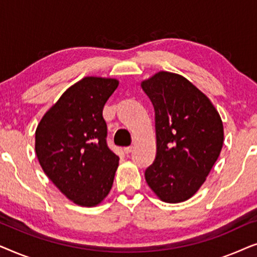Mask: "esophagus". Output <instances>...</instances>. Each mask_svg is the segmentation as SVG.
I'll return each instance as SVG.
<instances>
[{
  "label": "esophagus",
  "mask_w": 257,
  "mask_h": 257,
  "mask_svg": "<svg viewBox=\"0 0 257 257\" xmlns=\"http://www.w3.org/2000/svg\"><path fill=\"white\" fill-rule=\"evenodd\" d=\"M132 151H133V146H126V147H124V152H125L126 154L131 153Z\"/></svg>",
  "instance_id": "34e87169"
}]
</instances>
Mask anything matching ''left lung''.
Returning a JSON list of instances; mask_svg holds the SVG:
<instances>
[{
    "label": "left lung",
    "instance_id": "left-lung-1",
    "mask_svg": "<svg viewBox=\"0 0 257 257\" xmlns=\"http://www.w3.org/2000/svg\"><path fill=\"white\" fill-rule=\"evenodd\" d=\"M156 114L157 156L146 168L151 189L165 202L192 198L220 156L223 125L206 94L177 73L160 71L142 83Z\"/></svg>",
    "mask_w": 257,
    "mask_h": 257
}]
</instances>
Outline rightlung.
Returning a JSON list of instances; mask_svg holds the SVG:
<instances>
[{
    "mask_svg": "<svg viewBox=\"0 0 257 257\" xmlns=\"http://www.w3.org/2000/svg\"><path fill=\"white\" fill-rule=\"evenodd\" d=\"M118 84L85 77L62 94L36 128L35 150L44 173L79 206H97L113 185L119 157L107 146L103 108Z\"/></svg>",
    "mask_w": 257,
    "mask_h": 257,
    "instance_id": "right-lung-1",
    "label": "right lung"
}]
</instances>
